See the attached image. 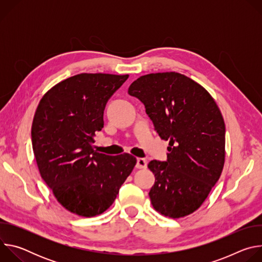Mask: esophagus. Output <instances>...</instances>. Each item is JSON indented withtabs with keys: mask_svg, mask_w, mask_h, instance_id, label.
Returning <instances> with one entry per match:
<instances>
[{
	"mask_svg": "<svg viewBox=\"0 0 262 262\" xmlns=\"http://www.w3.org/2000/svg\"><path fill=\"white\" fill-rule=\"evenodd\" d=\"M136 167L138 169H145L147 168V161L145 159H142V158H139L137 159V165Z\"/></svg>",
	"mask_w": 262,
	"mask_h": 262,
	"instance_id": "obj_1",
	"label": "esophagus"
}]
</instances>
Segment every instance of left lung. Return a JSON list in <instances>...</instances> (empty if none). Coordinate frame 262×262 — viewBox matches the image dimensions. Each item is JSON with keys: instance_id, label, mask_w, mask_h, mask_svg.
<instances>
[{"instance_id": "obj_1", "label": "left lung", "mask_w": 262, "mask_h": 262, "mask_svg": "<svg viewBox=\"0 0 262 262\" xmlns=\"http://www.w3.org/2000/svg\"><path fill=\"white\" fill-rule=\"evenodd\" d=\"M159 136L169 141L167 161L148 168L156 210L178 219L197 210L219 180L225 161V123L210 94L178 72L146 74L128 88Z\"/></svg>"}]
</instances>
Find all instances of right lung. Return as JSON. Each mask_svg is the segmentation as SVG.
Returning <instances> with one entry per match:
<instances>
[{"label": "right lung", "instance_id": "right-lung-1", "mask_svg": "<svg viewBox=\"0 0 262 262\" xmlns=\"http://www.w3.org/2000/svg\"><path fill=\"white\" fill-rule=\"evenodd\" d=\"M127 78L77 74L48 91L35 112L31 136L40 175L58 202L78 215L105 211L137 163L128 154L111 157L93 150L105 104Z\"/></svg>", "mask_w": 262, "mask_h": 262}]
</instances>
